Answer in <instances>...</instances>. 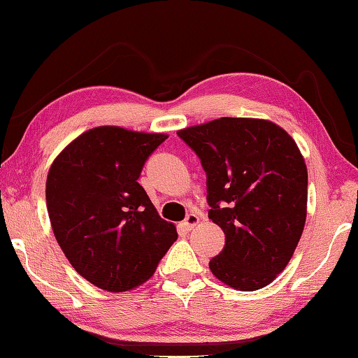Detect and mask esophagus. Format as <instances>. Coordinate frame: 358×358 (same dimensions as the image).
I'll return each instance as SVG.
<instances>
[{"label":"esophagus","instance_id":"obj_1","mask_svg":"<svg viewBox=\"0 0 358 358\" xmlns=\"http://www.w3.org/2000/svg\"><path fill=\"white\" fill-rule=\"evenodd\" d=\"M199 221H201V217H199V215L196 213H189L186 216V220L181 222V229H185L186 232H189V230H192L194 227L197 226Z\"/></svg>","mask_w":358,"mask_h":358}]
</instances>
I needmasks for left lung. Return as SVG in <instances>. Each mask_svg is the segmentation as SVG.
<instances>
[{"label":"left lung","mask_w":358,"mask_h":358,"mask_svg":"<svg viewBox=\"0 0 358 358\" xmlns=\"http://www.w3.org/2000/svg\"><path fill=\"white\" fill-rule=\"evenodd\" d=\"M177 134L201 159L208 217L226 235L211 273L238 290L265 287L305 227L308 172L299 147L280 126L254 118L224 117Z\"/></svg>","instance_id":"obj_1"}]
</instances>
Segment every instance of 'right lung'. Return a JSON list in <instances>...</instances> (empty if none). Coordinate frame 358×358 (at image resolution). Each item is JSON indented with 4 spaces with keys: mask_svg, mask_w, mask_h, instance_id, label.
<instances>
[{
    "mask_svg": "<svg viewBox=\"0 0 358 358\" xmlns=\"http://www.w3.org/2000/svg\"><path fill=\"white\" fill-rule=\"evenodd\" d=\"M166 138L101 126L69 143L48 171L53 234L77 273L94 286L110 292L137 287L178 237L137 181Z\"/></svg>",
    "mask_w": 358,
    "mask_h": 358,
    "instance_id": "add662e5",
    "label": "right lung"
}]
</instances>
